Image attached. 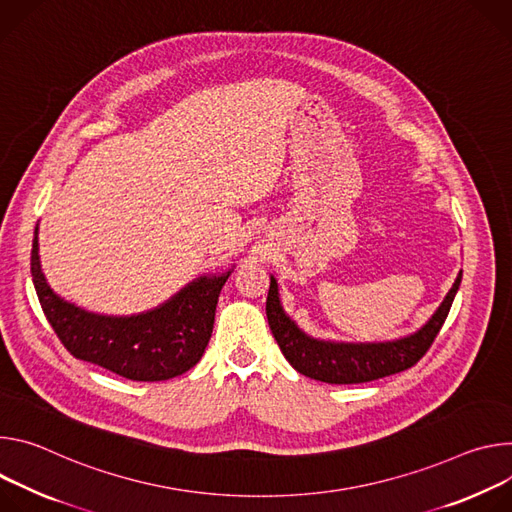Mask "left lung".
Instances as JSON below:
<instances>
[{
	"label": "left lung",
	"instance_id": "left-lung-1",
	"mask_svg": "<svg viewBox=\"0 0 512 512\" xmlns=\"http://www.w3.org/2000/svg\"><path fill=\"white\" fill-rule=\"evenodd\" d=\"M462 282V272L435 315L417 333L386 344H331L305 335L280 307L276 280L270 278L266 317L280 352L291 366L313 380L327 384H360L378 380L415 366L431 348L441 325L447 319L453 297Z\"/></svg>",
	"mask_w": 512,
	"mask_h": 512
}]
</instances>
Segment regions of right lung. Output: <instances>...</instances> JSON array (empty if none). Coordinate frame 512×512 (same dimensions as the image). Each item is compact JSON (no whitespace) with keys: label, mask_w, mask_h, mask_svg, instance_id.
Wrapping results in <instances>:
<instances>
[{"label":"right lung","mask_w":512,"mask_h":512,"mask_svg":"<svg viewBox=\"0 0 512 512\" xmlns=\"http://www.w3.org/2000/svg\"><path fill=\"white\" fill-rule=\"evenodd\" d=\"M30 270L40 307L61 344L77 360L138 382L181 376L201 360L213 331L219 293L230 276H203L144 315L105 317L87 313L50 291L40 270L36 236Z\"/></svg>","instance_id":"1"}]
</instances>
